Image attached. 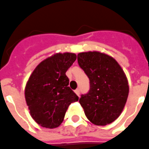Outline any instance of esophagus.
Listing matches in <instances>:
<instances>
[{
    "label": "esophagus",
    "instance_id": "34e87169",
    "mask_svg": "<svg viewBox=\"0 0 149 149\" xmlns=\"http://www.w3.org/2000/svg\"><path fill=\"white\" fill-rule=\"evenodd\" d=\"M74 93L77 94V96H80V90H74Z\"/></svg>",
    "mask_w": 149,
    "mask_h": 149
}]
</instances>
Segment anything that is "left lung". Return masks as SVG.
Listing matches in <instances>:
<instances>
[{
  "mask_svg": "<svg viewBox=\"0 0 149 149\" xmlns=\"http://www.w3.org/2000/svg\"><path fill=\"white\" fill-rule=\"evenodd\" d=\"M77 62L90 79L88 93L79 102L95 125L105 126L120 116L129 94L127 77L111 56L99 51L77 54Z\"/></svg>",
  "mask_w": 149,
  "mask_h": 149,
  "instance_id": "8db88e82",
  "label": "left lung"
}]
</instances>
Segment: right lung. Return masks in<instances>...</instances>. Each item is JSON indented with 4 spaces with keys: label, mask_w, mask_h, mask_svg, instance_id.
Returning a JSON list of instances; mask_svg holds the SVG:
<instances>
[{
    "label": "right lung",
    "mask_w": 149,
    "mask_h": 149,
    "mask_svg": "<svg viewBox=\"0 0 149 149\" xmlns=\"http://www.w3.org/2000/svg\"><path fill=\"white\" fill-rule=\"evenodd\" d=\"M76 59L75 53H55L40 62L28 80L26 104L31 118L43 127H58L70 104L78 101L65 74Z\"/></svg>",
    "instance_id": "right-lung-1"
}]
</instances>
